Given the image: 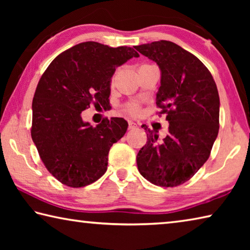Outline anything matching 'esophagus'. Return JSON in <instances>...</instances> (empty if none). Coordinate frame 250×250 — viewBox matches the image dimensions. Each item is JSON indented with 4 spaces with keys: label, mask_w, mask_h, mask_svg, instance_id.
<instances>
[{
    "label": "esophagus",
    "mask_w": 250,
    "mask_h": 250,
    "mask_svg": "<svg viewBox=\"0 0 250 250\" xmlns=\"http://www.w3.org/2000/svg\"><path fill=\"white\" fill-rule=\"evenodd\" d=\"M138 126V125L135 124V122H133V121H130L129 122V129H135Z\"/></svg>",
    "instance_id": "34e87169"
}]
</instances>
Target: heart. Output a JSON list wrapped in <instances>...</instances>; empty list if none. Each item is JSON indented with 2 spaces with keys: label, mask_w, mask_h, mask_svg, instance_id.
<instances>
[{
  "label": "heart",
  "mask_w": 250,
  "mask_h": 250,
  "mask_svg": "<svg viewBox=\"0 0 250 250\" xmlns=\"http://www.w3.org/2000/svg\"><path fill=\"white\" fill-rule=\"evenodd\" d=\"M128 111L131 112V113H133V115H135V113H138V111H139L138 105H137V104H131V105H129Z\"/></svg>",
  "instance_id": "obj_1"
}]
</instances>
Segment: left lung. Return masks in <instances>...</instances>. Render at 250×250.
<instances>
[{
  "mask_svg": "<svg viewBox=\"0 0 250 250\" xmlns=\"http://www.w3.org/2000/svg\"><path fill=\"white\" fill-rule=\"evenodd\" d=\"M135 49L159 66L156 105L168 121L163 141L158 131L142 125L147 141L137 155L138 170L152 184L173 188L191 179L210 154L219 129L217 87L200 59L175 43L159 41Z\"/></svg>",
  "mask_w": 250,
  "mask_h": 250,
  "instance_id": "obj_1",
  "label": "left lung"
}]
</instances>
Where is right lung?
<instances>
[{
  "mask_svg": "<svg viewBox=\"0 0 250 250\" xmlns=\"http://www.w3.org/2000/svg\"><path fill=\"white\" fill-rule=\"evenodd\" d=\"M138 56L132 47L84 42L58 55L41 77L32 104V139L61 183L83 188L107 171L110 147L124 137L128 122L111 118L92 126L82 112L109 104L116 68Z\"/></svg>",
  "mask_w": 250,
  "mask_h": 250,
  "instance_id": "add662e5",
  "label": "right lung"
}]
</instances>
